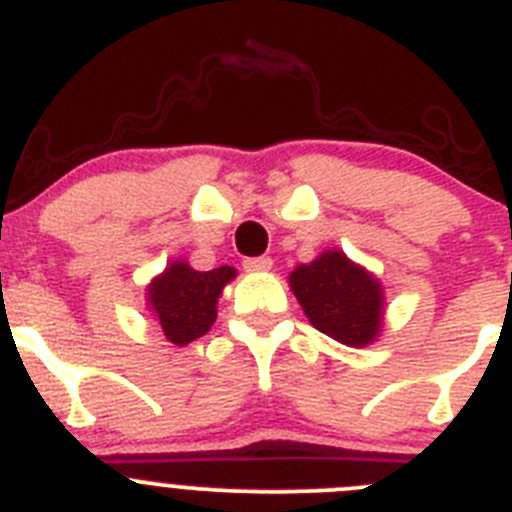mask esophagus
Instances as JSON below:
<instances>
[{
	"label": "esophagus",
	"mask_w": 512,
	"mask_h": 512,
	"mask_svg": "<svg viewBox=\"0 0 512 512\" xmlns=\"http://www.w3.org/2000/svg\"><path fill=\"white\" fill-rule=\"evenodd\" d=\"M270 267H273L270 257H250V260H245L247 273H267Z\"/></svg>",
	"instance_id": "1"
}]
</instances>
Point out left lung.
Listing matches in <instances>:
<instances>
[{"instance_id":"left-lung-1","label":"left lung","mask_w":512,"mask_h":512,"mask_svg":"<svg viewBox=\"0 0 512 512\" xmlns=\"http://www.w3.org/2000/svg\"><path fill=\"white\" fill-rule=\"evenodd\" d=\"M306 319L347 347H367L380 336L385 293L380 280L344 252L326 250L288 278Z\"/></svg>"}]
</instances>
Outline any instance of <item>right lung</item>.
<instances>
[{"instance_id":"right-lung-1","label":"right lung","mask_w":512,"mask_h":512,"mask_svg":"<svg viewBox=\"0 0 512 512\" xmlns=\"http://www.w3.org/2000/svg\"><path fill=\"white\" fill-rule=\"evenodd\" d=\"M234 278L237 270L229 265L201 273L183 260L170 262L163 275L147 285V306L165 339L183 347L204 336L216 321V303L224 285Z\"/></svg>"}]
</instances>
